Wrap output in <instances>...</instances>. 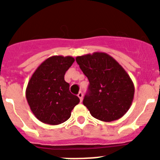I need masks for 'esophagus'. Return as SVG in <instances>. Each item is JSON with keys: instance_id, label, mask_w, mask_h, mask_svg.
I'll return each instance as SVG.
<instances>
[{"instance_id": "obj_1", "label": "esophagus", "mask_w": 160, "mask_h": 160, "mask_svg": "<svg viewBox=\"0 0 160 160\" xmlns=\"http://www.w3.org/2000/svg\"><path fill=\"white\" fill-rule=\"evenodd\" d=\"M78 98H80V101L82 102V98H83V94H82V93L80 92L78 94Z\"/></svg>"}]
</instances>
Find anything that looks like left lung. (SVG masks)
<instances>
[{"label":"left lung","instance_id":"left-lung-1","mask_svg":"<svg viewBox=\"0 0 160 160\" xmlns=\"http://www.w3.org/2000/svg\"><path fill=\"white\" fill-rule=\"evenodd\" d=\"M76 62L90 82L83 104L90 114L103 122L123 116L132 104L135 87L122 66L102 52L78 56Z\"/></svg>","mask_w":160,"mask_h":160}]
</instances>
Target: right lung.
Segmentation results:
<instances>
[{
	"mask_svg": "<svg viewBox=\"0 0 160 160\" xmlns=\"http://www.w3.org/2000/svg\"><path fill=\"white\" fill-rule=\"evenodd\" d=\"M71 56H52L37 68L28 82L25 96L31 111L39 121L49 125L66 122L80 102L70 92L64 76L72 66Z\"/></svg>",
	"mask_w": 160,
	"mask_h": 160,
	"instance_id": "1",
	"label": "right lung"
}]
</instances>
